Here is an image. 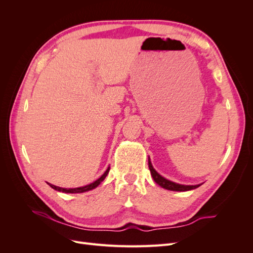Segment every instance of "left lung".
Returning a JSON list of instances; mask_svg holds the SVG:
<instances>
[{
  "label": "left lung",
  "instance_id": "left-lung-1",
  "mask_svg": "<svg viewBox=\"0 0 253 253\" xmlns=\"http://www.w3.org/2000/svg\"><path fill=\"white\" fill-rule=\"evenodd\" d=\"M149 169L151 171V175H152L153 179H154V181L157 183V185H159L160 187L164 188V189H167V190L178 191V192H183V191H189V190L196 189V188H198V187L202 185V183H200V185H180V183L174 182V181H171L169 179L165 178L164 176L160 175L154 169V168H153L150 158H149Z\"/></svg>",
  "mask_w": 253,
  "mask_h": 253
}]
</instances>
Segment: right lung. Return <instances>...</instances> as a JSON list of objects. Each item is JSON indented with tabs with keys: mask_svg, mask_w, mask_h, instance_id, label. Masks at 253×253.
<instances>
[{
	"mask_svg": "<svg viewBox=\"0 0 253 253\" xmlns=\"http://www.w3.org/2000/svg\"><path fill=\"white\" fill-rule=\"evenodd\" d=\"M109 172H110V167L108 168V169H106V171L97 180L89 183V185H86L84 187H79V188H68L67 189V188H61V187H58V186H55V185H51V183H49V182H47V183L53 190L59 191V192H63V193H83V192H87V191H90V190L97 188L104 180V178L106 177V175L109 174Z\"/></svg>",
	"mask_w": 253,
	"mask_h": 253,
	"instance_id": "right-lung-1",
	"label": "right lung"
}]
</instances>
